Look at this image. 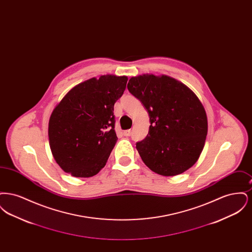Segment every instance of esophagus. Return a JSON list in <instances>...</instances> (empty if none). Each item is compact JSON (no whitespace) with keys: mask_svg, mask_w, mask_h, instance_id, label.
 Returning a JSON list of instances; mask_svg holds the SVG:
<instances>
[{"mask_svg":"<svg viewBox=\"0 0 252 252\" xmlns=\"http://www.w3.org/2000/svg\"><path fill=\"white\" fill-rule=\"evenodd\" d=\"M124 133V135L126 136V137H128V136H130L131 135V130H125V131L123 132Z\"/></svg>","mask_w":252,"mask_h":252,"instance_id":"34e87169","label":"esophagus"}]
</instances>
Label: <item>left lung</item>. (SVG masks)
I'll list each match as a JSON object with an SVG mask.
<instances>
[{"label": "left lung", "instance_id": "1", "mask_svg": "<svg viewBox=\"0 0 252 252\" xmlns=\"http://www.w3.org/2000/svg\"><path fill=\"white\" fill-rule=\"evenodd\" d=\"M129 93L148 112L150 126L136 148L144 164L160 176L172 177L197 161L208 133L202 103L191 89L165 74L132 76Z\"/></svg>", "mask_w": 252, "mask_h": 252}]
</instances>
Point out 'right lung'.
<instances>
[{
  "label": "right lung",
  "mask_w": 252,
  "mask_h": 252,
  "mask_svg": "<svg viewBox=\"0 0 252 252\" xmlns=\"http://www.w3.org/2000/svg\"><path fill=\"white\" fill-rule=\"evenodd\" d=\"M127 76L93 77L74 86L52 111L49 144L60 168L75 178H90L108 161L117 141L113 107Z\"/></svg>",
  "instance_id": "right-lung-1"
}]
</instances>
